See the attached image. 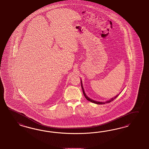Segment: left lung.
Listing matches in <instances>:
<instances>
[{"label": "left lung", "instance_id": "obj_1", "mask_svg": "<svg viewBox=\"0 0 149 149\" xmlns=\"http://www.w3.org/2000/svg\"><path fill=\"white\" fill-rule=\"evenodd\" d=\"M81 87H82V91H83V93H84V96H85V97L86 98V99L87 100L89 101H91V102H93V103H95V104H105V103H109V102H111L113 100H114L116 97H117L118 95H117L116 97H114V98H112V99H111V100H109V101H106V102H98V101H95L93 100H91V99H89V97H87L86 96V94H85V92H84V88H83V87H82V81H81Z\"/></svg>", "mask_w": 149, "mask_h": 149}]
</instances>
